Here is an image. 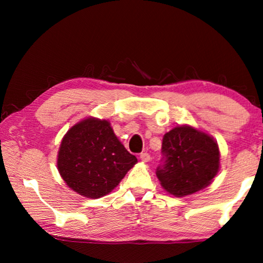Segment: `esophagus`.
Returning a JSON list of instances; mask_svg holds the SVG:
<instances>
[{
  "mask_svg": "<svg viewBox=\"0 0 263 263\" xmlns=\"http://www.w3.org/2000/svg\"><path fill=\"white\" fill-rule=\"evenodd\" d=\"M140 160L142 162H148L151 160V155L148 153H141L140 154Z\"/></svg>",
  "mask_w": 263,
  "mask_h": 263,
  "instance_id": "esophagus-1",
  "label": "esophagus"
}]
</instances>
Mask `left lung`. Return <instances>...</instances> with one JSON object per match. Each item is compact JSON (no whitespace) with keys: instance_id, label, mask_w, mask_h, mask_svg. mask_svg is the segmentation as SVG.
<instances>
[{"instance_id":"8db88e82","label":"left lung","mask_w":263,"mask_h":263,"mask_svg":"<svg viewBox=\"0 0 263 263\" xmlns=\"http://www.w3.org/2000/svg\"><path fill=\"white\" fill-rule=\"evenodd\" d=\"M157 176L169 194L182 197L210 184L219 169L217 142L190 126H177L162 139Z\"/></svg>"}]
</instances>
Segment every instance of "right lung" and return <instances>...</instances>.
Wrapping results in <instances>:
<instances>
[{
	"label": "right lung",
	"instance_id": "1",
	"mask_svg": "<svg viewBox=\"0 0 263 263\" xmlns=\"http://www.w3.org/2000/svg\"><path fill=\"white\" fill-rule=\"evenodd\" d=\"M108 121L87 118L66 133L58 169L69 188L89 198L109 194L137 163Z\"/></svg>",
	"mask_w": 263,
	"mask_h": 263
}]
</instances>
